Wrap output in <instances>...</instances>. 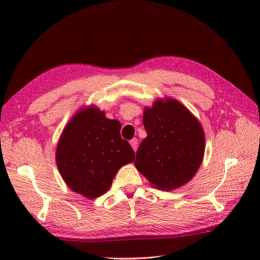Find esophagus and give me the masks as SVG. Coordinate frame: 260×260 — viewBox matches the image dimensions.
<instances>
[{
  "mask_svg": "<svg viewBox=\"0 0 260 260\" xmlns=\"http://www.w3.org/2000/svg\"><path fill=\"white\" fill-rule=\"evenodd\" d=\"M129 143H131L132 147H133V150L136 151V150H137V144H139V142H137V140H136V139H133Z\"/></svg>",
  "mask_w": 260,
  "mask_h": 260,
  "instance_id": "1",
  "label": "esophagus"
}]
</instances>
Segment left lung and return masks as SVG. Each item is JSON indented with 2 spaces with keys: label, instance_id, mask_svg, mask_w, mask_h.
<instances>
[{
  "label": "left lung",
  "instance_id": "1",
  "mask_svg": "<svg viewBox=\"0 0 260 260\" xmlns=\"http://www.w3.org/2000/svg\"><path fill=\"white\" fill-rule=\"evenodd\" d=\"M147 133L136 153L135 167L162 191L186 184L203 161L206 137L200 121L174 98H158L145 107Z\"/></svg>",
  "mask_w": 260,
  "mask_h": 260
}]
</instances>
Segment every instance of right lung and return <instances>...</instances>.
I'll use <instances>...</instances> for the list:
<instances>
[{"label": "right lung", "mask_w": 260, "mask_h": 260, "mask_svg": "<svg viewBox=\"0 0 260 260\" xmlns=\"http://www.w3.org/2000/svg\"><path fill=\"white\" fill-rule=\"evenodd\" d=\"M120 127L93 105L71 117L56 151L58 170L70 190L88 199L101 197L118 170L134 161L135 153L120 137Z\"/></svg>", "instance_id": "right-lung-1"}]
</instances>
